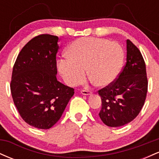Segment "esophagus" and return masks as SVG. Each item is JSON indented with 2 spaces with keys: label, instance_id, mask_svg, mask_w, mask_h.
<instances>
[{
  "label": "esophagus",
  "instance_id": "esophagus-1",
  "mask_svg": "<svg viewBox=\"0 0 159 159\" xmlns=\"http://www.w3.org/2000/svg\"><path fill=\"white\" fill-rule=\"evenodd\" d=\"M81 93L83 95H90L91 94V91L88 90H81Z\"/></svg>",
  "mask_w": 159,
  "mask_h": 159
}]
</instances>
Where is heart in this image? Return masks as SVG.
<instances>
[{"instance_id":"heart-1","label":"heart","mask_w":159,"mask_h":159,"mask_svg":"<svg viewBox=\"0 0 159 159\" xmlns=\"http://www.w3.org/2000/svg\"><path fill=\"white\" fill-rule=\"evenodd\" d=\"M66 57L58 63V70L67 84H78L86 70L87 78L95 86L105 87L117 77L123 65V52L116 42L84 37L69 45Z\"/></svg>"}]
</instances>
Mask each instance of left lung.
I'll use <instances>...</instances> for the list:
<instances>
[{"label":"left lung","mask_w":159,"mask_h":159,"mask_svg":"<svg viewBox=\"0 0 159 159\" xmlns=\"http://www.w3.org/2000/svg\"><path fill=\"white\" fill-rule=\"evenodd\" d=\"M126 63L112 83L98 90L99 117L105 125L120 127L132 122L143 107L148 90L146 64L140 50L126 40Z\"/></svg>","instance_id":"left-lung-1"}]
</instances>
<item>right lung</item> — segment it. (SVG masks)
<instances>
[{
	"mask_svg": "<svg viewBox=\"0 0 159 159\" xmlns=\"http://www.w3.org/2000/svg\"><path fill=\"white\" fill-rule=\"evenodd\" d=\"M58 40L50 34L33 38L19 52L12 69L14 104L25 122L39 129H50L60 120L75 93L57 80Z\"/></svg>",
	"mask_w": 159,
	"mask_h": 159,
	"instance_id": "1",
	"label": "right lung"
}]
</instances>
